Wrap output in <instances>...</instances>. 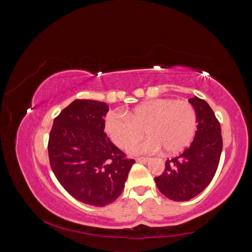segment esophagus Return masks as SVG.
Listing matches in <instances>:
<instances>
[{
  "label": "esophagus",
  "instance_id": "esophagus-1",
  "mask_svg": "<svg viewBox=\"0 0 252 252\" xmlns=\"http://www.w3.org/2000/svg\"><path fill=\"white\" fill-rule=\"evenodd\" d=\"M151 158H149V157H140V158H136V161L137 162H141V164H146L147 161H150Z\"/></svg>",
  "mask_w": 252,
  "mask_h": 252
}]
</instances>
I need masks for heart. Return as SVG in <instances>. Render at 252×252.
I'll use <instances>...</instances> for the list:
<instances>
[{
    "label": "heart",
    "instance_id": "obj_1",
    "mask_svg": "<svg viewBox=\"0 0 252 252\" xmlns=\"http://www.w3.org/2000/svg\"><path fill=\"white\" fill-rule=\"evenodd\" d=\"M198 118L193 106L187 100L168 98L143 102L126 115L109 113L105 129L120 149H127L142 139L144 131L150 137L130 149L133 155L150 154L164 149L177 154L193 140Z\"/></svg>",
    "mask_w": 252,
    "mask_h": 252
}]
</instances>
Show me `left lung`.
Here are the masks:
<instances>
[{
    "label": "left lung",
    "mask_w": 252,
    "mask_h": 252,
    "mask_svg": "<svg viewBox=\"0 0 252 252\" xmlns=\"http://www.w3.org/2000/svg\"><path fill=\"white\" fill-rule=\"evenodd\" d=\"M189 102L198 118L194 139L182 154L166 160L162 175L155 178L161 193L178 202L191 200L210 185L223 150L220 125L209 103L196 96Z\"/></svg>",
    "instance_id": "left-lung-1"
}]
</instances>
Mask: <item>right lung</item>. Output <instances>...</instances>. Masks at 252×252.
Masks as SVG:
<instances>
[{"instance_id":"1","label":"right lung","mask_w":252,"mask_h":252,"mask_svg":"<svg viewBox=\"0 0 252 252\" xmlns=\"http://www.w3.org/2000/svg\"><path fill=\"white\" fill-rule=\"evenodd\" d=\"M108 111L106 102L74 100L54 119L49 135L54 176L73 198L94 206L110 204L121 194L135 162L105 133Z\"/></svg>"}]
</instances>
